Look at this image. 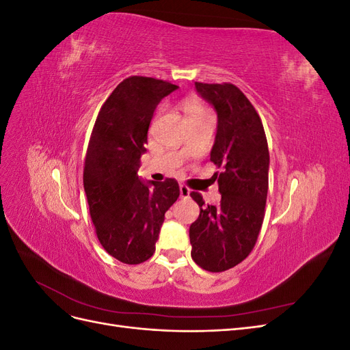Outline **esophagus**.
<instances>
[{
	"label": "esophagus",
	"mask_w": 350,
	"mask_h": 350,
	"mask_svg": "<svg viewBox=\"0 0 350 350\" xmlns=\"http://www.w3.org/2000/svg\"><path fill=\"white\" fill-rule=\"evenodd\" d=\"M189 194H191V191H189V188L187 185H179V196H181V198H188Z\"/></svg>",
	"instance_id": "esophagus-1"
}]
</instances>
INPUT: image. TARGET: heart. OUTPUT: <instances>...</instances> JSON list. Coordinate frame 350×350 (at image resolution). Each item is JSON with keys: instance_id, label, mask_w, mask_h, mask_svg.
I'll list each match as a JSON object with an SVG mask.
<instances>
[{"instance_id": "b5f03b06", "label": "heart", "mask_w": 350, "mask_h": 350, "mask_svg": "<svg viewBox=\"0 0 350 350\" xmlns=\"http://www.w3.org/2000/svg\"><path fill=\"white\" fill-rule=\"evenodd\" d=\"M183 111L187 116V120H191V118H198V116H203L207 115L206 108L203 107V103H201L198 99L196 98H188L183 102Z\"/></svg>"}]
</instances>
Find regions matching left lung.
Wrapping results in <instances>:
<instances>
[{
    "mask_svg": "<svg viewBox=\"0 0 350 350\" xmlns=\"http://www.w3.org/2000/svg\"><path fill=\"white\" fill-rule=\"evenodd\" d=\"M196 90L217 113V131L210 161L224 167L215 174L221 200L203 206L191 193L200 216L189 226L191 257L207 271L235 267L256 245L269 189V147L257 111L237 86L196 83Z\"/></svg>",
    "mask_w": 350,
    "mask_h": 350,
    "instance_id": "left-lung-1",
    "label": "left lung"
}]
</instances>
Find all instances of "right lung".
I'll list each match as a JSON object with an SVG mask.
<instances>
[{
    "label": "right lung",
    "mask_w": 350,
    "mask_h": 350,
    "mask_svg": "<svg viewBox=\"0 0 350 350\" xmlns=\"http://www.w3.org/2000/svg\"><path fill=\"white\" fill-rule=\"evenodd\" d=\"M176 89L152 77L125 79L103 103L93 126L84 191L99 242L125 264L153 256L165 213L179 197L175 179L154 183L137 175L156 107Z\"/></svg>",
    "instance_id": "1"
}]
</instances>
